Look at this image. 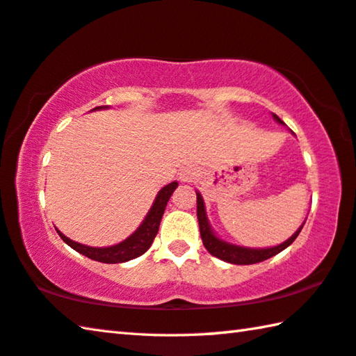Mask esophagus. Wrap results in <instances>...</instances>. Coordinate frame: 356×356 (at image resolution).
<instances>
[{
	"label": "esophagus",
	"mask_w": 356,
	"mask_h": 356,
	"mask_svg": "<svg viewBox=\"0 0 356 356\" xmlns=\"http://www.w3.org/2000/svg\"><path fill=\"white\" fill-rule=\"evenodd\" d=\"M197 176H200V174H197L196 168H193V166H186V168H184V170H180V172H179L180 180H182V182H186V184L195 182Z\"/></svg>",
	"instance_id": "esophagus-1"
}]
</instances>
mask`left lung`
Wrapping results in <instances>:
<instances>
[{
    "label": "left lung",
    "instance_id": "obj_1",
    "mask_svg": "<svg viewBox=\"0 0 356 356\" xmlns=\"http://www.w3.org/2000/svg\"><path fill=\"white\" fill-rule=\"evenodd\" d=\"M273 118L278 120L280 124H284L278 116H276V114H273ZM196 202H197V221H200V232H201V238H202L204 246H206V250L210 252V254L221 259V261L229 262V264L251 265V264L262 262V261H265V259L273 257L275 254H278V252H281L282 250H286L287 246L298 237L300 231L303 229V226H301L291 238L286 240L284 243H281L278 246H273V248H267V250L242 248V246L226 243V242H222V240L216 238L215 234L212 232V229H210V226H209L206 209H204V201H202L200 193H196Z\"/></svg>",
    "mask_w": 356,
    "mask_h": 356
}]
</instances>
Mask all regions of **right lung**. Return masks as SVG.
<instances>
[{"instance_id":"obj_1","label":"right lung","mask_w":356,"mask_h":356,"mask_svg":"<svg viewBox=\"0 0 356 356\" xmlns=\"http://www.w3.org/2000/svg\"><path fill=\"white\" fill-rule=\"evenodd\" d=\"M97 110H100V106H97ZM176 188H177V182H171L170 185L163 186L159 195H156L154 206L150 207L147 216L143 221V225L138 227L129 238H125L124 242H120L114 246H108V248H92V246L76 243L74 240L65 237L64 234L58 231V229L56 231L59 234V237H61L64 242L70 246V248H74L83 256L92 259V261L104 262V264H120V262L131 261V259L144 254V252L150 248L156 232H159L160 221H161V216L165 213L166 204L170 201V197Z\"/></svg>"}]
</instances>
